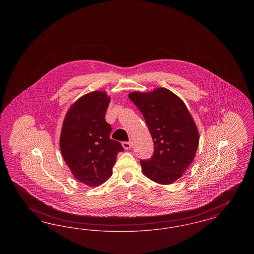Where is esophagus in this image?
Here are the masks:
<instances>
[{
  "mask_svg": "<svg viewBox=\"0 0 254 254\" xmlns=\"http://www.w3.org/2000/svg\"><path fill=\"white\" fill-rule=\"evenodd\" d=\"M122 145H123L125 149H130V148H131V146H132V145H131V142H123V143H122Z\"/></svg>",
  "mask_w": 254,
  "mask_h": 254,
  "instance_id": "34e87169",
  "label": "esophagus"
}]
</instances>
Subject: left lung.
I'll use <instances>...</instances> for the list:
<instances>
[{
  "mask_svg": "<svg viewBox=\"0 0 254 254\" xmlns=\"http://www.w3.org/2000/svg\"><path fill=\"white\" fill-rule=\"evenodd\" d=\"M129 99L141 111L154 143L153 155L141 160L145 176L161 185L178 180L192 163L199 133L184 102L167 88L133 92Z\"/></svg>",
  "mask_w": 254,
  "mask_h": 254,
  "instance_id": "8db88e82",
  "label": "left lung"
}]
</instances>
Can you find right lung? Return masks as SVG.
I'll return each mask as SVG.
<instances>
[{
	"mask_svg": "<svg viewBox=\"0 0 254 254\" xmlns=\"http://www.w3.org/2000/svg\"><path fill=\"white\" fill-rule=\"evenodd\" d=\"M109 99L93 91L77 100L67 111L61 132L62 155L74 177L88 187H97L112 174L117 154L124 147L109 138L111 127L105 115Z\"/></svg>",
	"mask_w": 254,
	"mask_h": 254,
	"instance_id": "add662e5",
	"label": "right lung"
}]
</instances>
